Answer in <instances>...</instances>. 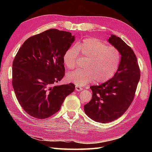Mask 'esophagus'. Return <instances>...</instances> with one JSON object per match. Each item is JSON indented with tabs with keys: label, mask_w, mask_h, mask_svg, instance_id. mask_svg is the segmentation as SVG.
I'll use <instances>...</instances> for the list:
<instances>
[{
	"label": "esophagus",
	"mask_w": 152,
	"mask_h": 152,
	"mask_svg": "<svg viewBox=\"0 0 152 152\" xmlns=\"http://www.w3.org/2000/svg\"><path fill=\"white\" fill-rule=\"evenodd\" d=\"M75 89H76V91H82V90L83 89L82 88H81V87L78 86H76Z\"/></svg>",
	"instance_id": "34e87169"
}]
</instances>
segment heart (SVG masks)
<instances>
[{
	"instance_id": "1",
	"label": "heart",
	"mask_w": 152,
	"mask_h": 152,
	"mask_svg": "<svg viewBox=\"0 0 152 152\" xmlns=\"http://www.w3.org/2000/svg\"><path fill=\"white\" fill-rule=\"evenodd\" d=\"M79 53L88 59L85 70H78L70 73L66 79L78 86H84L94 81L104 83L110 80L117 72L121 61L119 51L96 38H88L76 47L69 48L64 54L63 61L68 69L76 66Z\"/></svg>"
}]
</instances>
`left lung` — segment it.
<instances>
[{
  "label": "left lung",
  "instance_id": "8db88e82",
  "mask_svg": "<svg viewBox=\"0 0 152 152\" xmlns=\"http://www.w3.org/2000/svg\"><path fill=\"white\" fill-rule=\"evenodd\" d=\"M119 51L120 64L108 81L90 87L92 99L84 105V112L96 122H111L120 118L133 102L140 72L136 55L120 38L112 34L108 40Z\"/></svg>",
  "mask_w": 152,
  "mask_h": 152
}]
</instances>
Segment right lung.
<instances>
[{
	"label": "right lung",
	"instance_id": "right-lung-1",
	"mask_svg": "<svg viewBox=\"0 0 152 152\" xmlns=\"http://www.w3.org/2000/svg\"><path fill=\"white\" fill-rule=\"evenodd\" d=\"M70 32L49 29L28 38L12 64V86L23 109L37 119L59 110L73 83L56 86L64 76L63 56L74 42Z\"/></svg>",
	"mask_w": 152,
	"mask_h": 152
}]
</instances>
